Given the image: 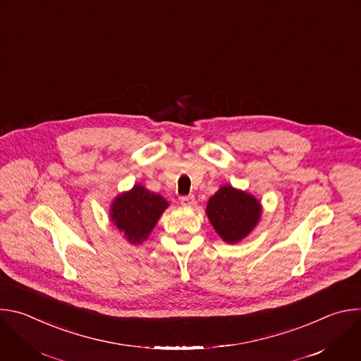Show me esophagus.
Masks as SVG:
<instances>
[{
    "label": "esophagus",
    "mask_w": 361,
    "mask_h": 361,
    "mask_svg": "<svg viewBox=\"0 0 361 361\" xmlns=\"http://www.w3.org/2000/svg\"><path fill=\"white\" fill-rule=\"evenodd\" d=\"M180 202L184 205V207H191V205L195 204V198H194V195H191V194L183 195V197L180 198Z\"/></svg>",
    "instance_id": "1"
}]
</instances>
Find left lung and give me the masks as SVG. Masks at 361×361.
Instances as JSON below:
<instances>
[{"mask_svg":"<svg viewBox=\"0 0 361 361\" xmlns=\"http://www.w3.org/2000/svg\"><path fill=\"white\" fill-rule=\"evenodd\" d=\"M260 214L259 201L230 185L221 187L207 205V216L213 227L227 243H237L244 238L255 227Z\"/></svg>","mask_w":361,"mask_h":361,"instance_id":"1","label":"left lung"}]
</instances>
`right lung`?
<instances>
[{
    "label": "right lung",
    "instance_id": "obj_1",
    "mask_svg": "<svg viewBox=\"0 0 361 361\" xmlns=\"http://www.w3.org/2000/svg\"><path fill=\"white\" fill-rule=\"evenodd\" d=\"M167 205L169 202L161 195L149 192L142 185H134L131 191L116 198L111 219L128 241L135 244L147 238Z\"/></svg>",
    "mask_w": 361,
    "mask_h": 361
}]
</instances>
